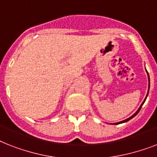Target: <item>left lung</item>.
Masks as SVG:
<instances>
[{
  "label": "left lung",
  "mask_w": 157,
  "mask_h": 157,
  "mask_svg": "<svg viewBox=\"0 0 157 157\" xmlns=\"http://www.w3.org/2000/svg\"><path fill=\"white\" fill-rule=\"evenodd\" d=\"M146 71H147V76H148V81H149V83H148V90H147V96H146V98H144V102H143V103H142V104L140 105V107H139V109L137 110V112H135V113H134V115H132L131 117H129V118H127V119L124 120V121H122L117 122V123H113V124H121V123H124V122H127V121H129V120H130V119H132V118H133V117H135V116H136V115L138 114V113H139V111H140V109H141L142 106H143V105H144V103H145V101H146V99H147V95H148V93H149V88H150V77H149V74H148V72H147V70H146Z\"/></svg>",
  "instance_id": "obj_1"
}]
</instances>
